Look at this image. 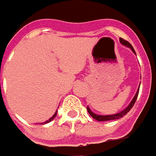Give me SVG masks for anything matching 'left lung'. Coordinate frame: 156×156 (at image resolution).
<instances>
[{"mask_svg": "<svg viewBox=\"0 0 156 156\" xmlns=\"http://www.w3.org/2000/svg\"><path fill=\"white\" fill-rule=\"evenodd\" d=\"M120 42L121 44H123V45H125V46H127V47L130 48V49H131V51H132L135 54H136L134 48L132 47V45H131V44H129L128 41H125L124 39L120 38ZM139 87H140V84H139ZM139 87H138V88H137V91H136V94L134 95V97H133L132 101L130 102V104H129L128 106L126 107L124 110H122L121 112H117V113H114V114H111V115H99V114H96V113L93 112L92 111H91V109L87 106V112H88V113H89V114L92 116L94 120H98V121H108V120H117V119L122 118L123 116H125V115H126V114H127V113H128V112H129L131 110V108H132V107H133V105H135V102H136V98H137L138 92H139Z\"/></svg>", "mask_w": 156, "mask_h": 156, "instance_id": "obj_1", "label": "left lung"}]
</instances>
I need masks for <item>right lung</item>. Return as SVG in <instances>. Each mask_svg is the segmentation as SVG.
Listing matches in <instances>:
<instances>
[{
	"label": "right lung",
	"instance_id": "right-lung-1",
	"mask_svg": "<svg viewBox=\"0 0 156 156\" xmlns=\"http://www.w3.org/2000/svg\"><path fill=\"white\" fill-rule=\"evenodd\" d=\"M56 115H57V111L55 112V113H54V114H53V115H52V116H51V118H50L49 120H46V121H44V122H43V123H44V124H45V123H48V122H50V121H51V120H53V119H54V118L56 117ZM43 123H42V124H43Z\"/></svg>",
	"mask_w": 156,
	"mask_h": 156
}]
</instances>
